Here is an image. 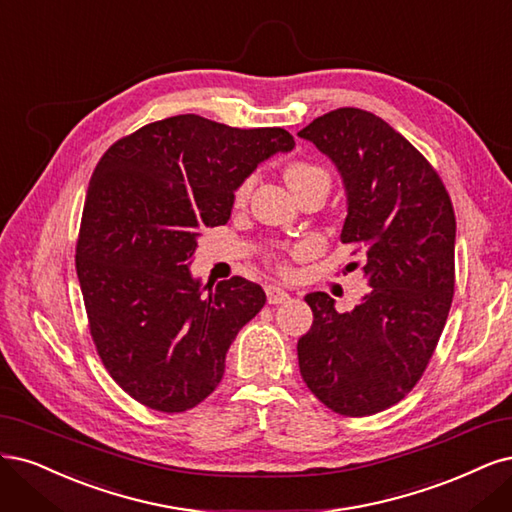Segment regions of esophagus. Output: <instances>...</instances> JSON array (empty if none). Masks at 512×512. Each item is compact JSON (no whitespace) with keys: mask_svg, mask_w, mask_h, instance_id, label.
Returning <instances> with one entry per match:
<instances>
[{"mask_svg":"<svg viewBox=\"0 0 512 512\" xmlns=\"http://www.w3.org/2000/svg\"><path fill=\"white\" fill-rule=\"evenodd\" d=\"M266 295H268V302L270 304H283L285 300H289V293L283 287H278V285H268L266 287Z\"/></svg>","mask_w":512,"mask_h":512,"instance_id":"esophagus-1","label":"esophagus"}]
</instances>
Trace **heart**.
<instances>
[{
    "label": "heart",
    "mask_w": 512,
    "mask_h": 512,
    "mask_svg": "<svg viewBox=\"0 0 512 512\" xmlns=\"http://www.w3.org/2000/svg\"><path fill=\"white\" fill-rule=\"evenodd\" d=\"M285 180H287L289 189H295V187H300L304 183H310V180H323V183L329 185V178H327L325 170H321L319 166H312V163H306V161L289 163L287 170H285ZM249 187H251V183H244V185L238 187V191H236L238 202L244 200L246 193H249Z\"/></svg>",
    "instance_id": "b5f03b06"
}]
</instances>
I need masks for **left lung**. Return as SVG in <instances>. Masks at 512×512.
<instances>
[{
    "label": "left lung",
    "mask_w": 512,
    "mask_h": 512,
    "mask_svg": "<svg viewBox=\"0 0 512 512\" xmlns=\"http://www.w3.org/2000/svg\"><path fill=\"white\" fill-rule=\"evenodd\" d=\"M298 136L342 178L340 240L364 257L361 272L372 287L349 312H338L323 291L306 295L315 321L298 340L300 372L327 408L374 415L417 385L447 323L455 212L427 159L372 112L338 108Z\"/></svg>",
    "instance_id": "left-lung-1"
}]
</instances>
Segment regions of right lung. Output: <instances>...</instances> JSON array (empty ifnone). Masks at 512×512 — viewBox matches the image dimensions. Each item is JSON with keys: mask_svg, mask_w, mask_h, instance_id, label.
I'll return each instance as SVG.
<instances>
[{"mask_svg": "<svg viewBox=\"0 0 512 512\" xmlns=\"http://www.w3.org/2000/svg\"><path fill=\"white\" fill-rule=\"evenodd\" d=\"M293 146L280 127L178 114L114 142L97 163L76 272L95 349L140 404L183 412L221 383L229 344L266 293L242 276L204 287L191 274L197 238L229 221L259 163Z\"/></svg>", "mask_w": 512, "mask_h": 512, "instance_id": "right-lung-1", "label": "right lung"}]
</instances>
